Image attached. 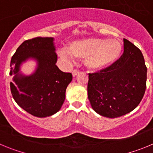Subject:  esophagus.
Here are the masks:
<instances>
[{
	"mask_svg": "<svg viewBox=\"0 0 153 153\" xmlns=\"http://www.w3.org/2000/svg\"><path fill=\"white\" fill-rule=\"evenodd\" d=\"M79 70H73V72H72V74H73V76H76L78 74H79Z\"/></svg>",
	"mask_w": 153,
	"mask_h": 153,
	"instance_id": "obj_1",
	"label": "esophagus"
}]
</instances>
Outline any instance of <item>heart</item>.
Masks as SVG:
<instances>
[{
    "label": "heart",
    "instance_id": "b5f03b06",
    "mask_svg": "<svg viewBox=\"0 0 153 153\" xmlns=\"http://www.w3.org/2000/svg\"><path fill=\"white\" fill-rule=\"evenodd\" d=\"M122 51V44L116 39L89 37L72 42L69 49L62 50L60 55L68 60H73L74 56L86 57V67L100 70L116 61Z\"/></svg>",
    "mask_w": 153,
    "mask_h": 153
}]
</instances>
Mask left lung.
I'll list each match as a JSON object with an SVG mask.
<instances>
[{"mask_svg":"<svg viewBox=\"0 0 153 153\" xmlns=\"http://www.w3.org/2000/svg\"><path fill=\"white\" fill-rule=\"evenodd\" d=\"M123 46L119 60L100 72L89 74L87 93L92 108L108 118L122 117L136 109L146 88L143 53L126 39Z\"/></svg>","mask_w":153,"mask_h":153,"instance_id":"8db88e82","label":"left lung"}]
</instances>
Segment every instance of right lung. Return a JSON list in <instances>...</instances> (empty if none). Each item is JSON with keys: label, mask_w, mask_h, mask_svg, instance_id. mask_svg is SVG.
<instances>
[{"label": "right lung", "mask_w": 153, "mask_h": 153, "mask_svg": "<svg viewBox=\"0 0 153 153\" xmlns=\"http://www.w3.org/2000/svg\"><path fill=\"white\" fill-rule=\"evenodd\" d=\"M53 37H35L19 46L10 60V75L13 98L25 111L36 117H47L57 113L66 97V89L72 81L70 73H64L56 65L57 56ZM29 59L36 60L32 74L24 75L21 64Z\"/></svg>", "instance_id": "add662e5"}]
</instances>
